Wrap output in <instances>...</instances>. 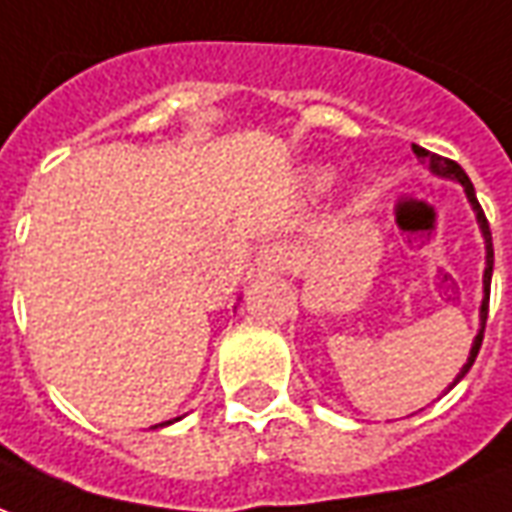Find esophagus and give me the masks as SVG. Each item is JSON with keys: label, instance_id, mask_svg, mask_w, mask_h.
Segmentation results:
<instances>
[{"label": "esophagus", "instance_id": "obj_1", "mask_svg": "<svg viewBox=\"0 0 512 512\" xmlns=\"http://www.w3.org/2000/svg\"><path fill=\"white\" fill-rule=\"evenodd\" d=\"M296 263V249L291 244H268L260 252V268L266 271H291Z\"/></svg>", "mask_w": 512, "mask_h": 512}]
</instances>
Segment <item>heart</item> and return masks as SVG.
I'll return each instance as SVG.
<instances>
[{"instance_id": "1", "label": "heart", "mask_w": 512, "mask_h": 512, "mask_svg": "<svg viewBox=\"0 0 512 512\" xmlns=\"http://www.w3.org/2000/svg\"><path fill=\"white\" fill-rule=\"evenodd\" d=\"M332 174L327 169H313L310 171V185L313 188H324V185H330Z\"/></svg>"}]
</instances>
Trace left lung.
<instances>
[{
	"label": "left lung",
	"instance_id": "obj_1",
	"mask_svg": "<svg viewBox=\"0 0 512 512\" xmlns=\"http://www.w3.org/2000/svg\"><path fill=\"white\" fill-rule=\"evenodd\" d=\"M413 152H416V157L421 160V163H427V166H430L432 174H438V177H449V180H457L460 185H463V188H466L468 202H471L474 213H477V224H480L482 238H485V274H482V291H485V296H482V307H480V332H477V338H474V346H471V352H468L466 366L460 368V374L455 377V382H452V385L446 388V391H452L457 382L466 377L468 368L474 366V360H477V352H480V346H482V335H485V321H488V299H491V274H493L491 227H488V219H485V213H482L480 202H477L474 185H471L468 174L460 169V166H457L455 160H449V157H441V155H432V152H427L424 146H418V144H413ZM446 391H443V393H446Z\"/></svg>",
	"mask_w": 512,
	"mask_h": 512
}]
</instances>
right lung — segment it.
I'll return each mask as SVG.
<instances>
[{
  "instance_id": "right-lung-1",
  "label": "right lung",
  "mask_w": 512,
  "mask_h": 512,
  "mask_svg": "<svg viewBox=\"0 0 512 512\" xmlns=\"http://www.w3.org/2000/svg\"><path fill=\"white\" fill-rule=\"evenodd\" d=\"M155 427H163V424H155Z\"/></svg>"
}]
</instances>
